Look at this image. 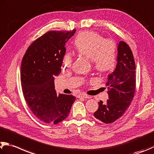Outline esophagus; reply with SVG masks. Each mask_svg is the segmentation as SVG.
Segmentation results:
<instances>
[{"label": "esophagus", "mask_w": 154, "mask_h": 154, "mask_svg": "<svg viewBox=\"0 0 154 154\" xmlns=\"http://www.w3.org/2000/svg\"><path fill=\"white\" fill-rule=\"evenodd\" d=\"M79 97H83V98H90V96L88 95H86L84 94H81L79 95Z\"/></svg>", "instance_id": "obj_1"}]
</instances>
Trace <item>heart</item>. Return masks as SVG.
Returning <instances> with one entry per match:
<instances>
[{"label": "heart", "instance_id": "1", "mask_svg": "<svg viewBox=\"0 0 154 154\" xmlns=\"http://www.w3.org/2000/svg\"><path fill=\"white\" fill-rule=\"evenodd\" d=\"M74 47L78 54L91 59L94 68L100 72L112 70L116 64V46L112 40H105L104 37L94 32H82L74 40ZM73 58L71 53L63 56V69L71 68Z\"/></svg>", "mask_w": 154, "mask_h": 154}]
</instances>
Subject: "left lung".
<instances>
[{"label": "left lung", "instance_id": "left-lung-1", "mask_svg": "<svg viewBox=\"0 0 154 154\" xmlns=\"http://www.w3.org/2000/svg\"><path fill=\"white\" fill-rule=\"evenodd\" d=\"M116 67L108 75L106 103L98 102L99 108L94 116L106 124L112 123L123 115L135 96L136 88L135 63L129 46L123 41L118 47Z\"/></svg>", "mask_w": 154, "mask_h": 154}]
</instances>
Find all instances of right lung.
<instances>
[{
	"label": "right lung",
	"instance_id": "obj_1",
	"mask_svg": "<svg viewBox=\"0 0 154 154\" xmlns=\"http://www.w3.org/2000/svg\"><path fill=\"white\" fill-rule=\"evenodd\" d=\"M71 31H49L32 43L21 65V82L25 100L33 114L46 123L57 124L69 116L76 97L57 94L54 77L61 72L65 43Z\"/></svg>",
	"mask_w": 154,
	"mask_h": 154
}]
</instances>
